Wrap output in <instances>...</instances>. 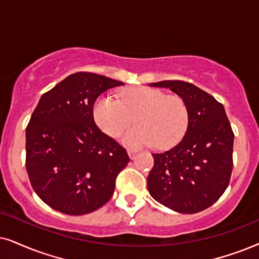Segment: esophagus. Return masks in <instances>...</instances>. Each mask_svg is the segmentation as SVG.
<instances>
[{
	"label": "esophagus",
	"mask_w": 259,
	"mask_h": 259,
	"mask_svg": "<svg viewBox=\"0 0 259 259\" xmlns=\"http://www.w3.org/2000/svg\"><path fill=\"white\" fill-rule=\"evenodd\" d=\"M127 154H129L130 159H135L136 155H137V152H136V150H133V149H127Z\"/></svg>",
	"instance_id": "esophagus-1"
}]
</instances>
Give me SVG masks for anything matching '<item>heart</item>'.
<instances>
[{
	"mask_svg": "<svg viewBox=\"0 0 259 259\" xmlns=\"http://www.w3.org/2000/svg\"><path fill=\"white\" fill-rule=\"evenodd\" d=\"M135 117L137 126L120 137L124 145L139 148H159L177 145L189 125V110L179 97H167L165 92L149 87L127 90L119 100L104 94L96 100L93 118L101 132L116 137L126 129Z\"/></svg>",
	"mask_w": 259,
	"mask_h": 259,
	"instance_id": "1",
	"label": "heart"
}]
</instances>
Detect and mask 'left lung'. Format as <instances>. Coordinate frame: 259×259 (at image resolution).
<instances>
[{"instance_id": "left-lung-1", "label": "left lung", "mask_w": 259, "mask_h": 259, "mask_svg": "<svg viewBox=\"0 0 259 259\" xmlns=\"http://www.w3.org/2000/svg\"><path fill=\"white\" fill-rule=\"evenodd\" d=\"M149 86L169 88L184 100L189 125L178 145L153 154L154 166L147 178L152 197L177 212L195 214L214 204L230 184L233 168V141L222 104L184 81H160Z\"/></svg>"}]
</instances>
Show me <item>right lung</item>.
I'll use <instances>...</instances> for the list:
<instances>
[{
  "label": "right lung",
  "mask_w": 259,
  "mask_h": 259,
  "mask_svg": "<svg viewBox=\"0 0 259 259\" xmlns=\"http://www.w3.org/2000/svg\"><path fill=\"white\" fill-rule=\"evenodd\" d=\"M122 81L75 73L44 93L26 127V169L42 202L68 215H83L112 197L126 150L96 125L97 98Z\"/></svg>",
  "instance_id": "right-lung-1"
}]
</instances>
